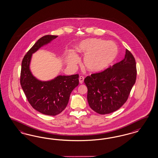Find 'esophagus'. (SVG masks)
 <instances>
[{
	"label": "esophagus",
	"instance_id": "34e87169",
	"mask_svg": "<svg viewBox=\"0 0 158 158\" xmlns=\"http://www.w3.org/2000/svg\"><path fill=\"white\" fill-rule=\"evenodd\" d=\"M79 83H83V81H84V77L83 76H81L79 78Z\"/></svg>",
	"mask_w": 158,
	"mask_h": 158
}]
</instances>
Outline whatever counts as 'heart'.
Wrapping results in <instances>:
<instances>
[{"mask_svg":"<svg viewBox=\"0 0 158 158\" xmlns=\"http://www.w3.org/2000/svg\"><path fill=\"white\" fill-rule=\"evenodd\" d=\"M77 52L85 56L83 64L86 69L92 72L105 70L115 61L118 54V48L115 43L101 39L84 40L77 48ZM79 59L74 53L69 55L68 64L74 67Z\"/></svg>","mask_w":158,"mask_h":158,"instance_id":"1","label":"heart"}]
</instances>
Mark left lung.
<instances>
[{"label":"left lung","mask_w":158,"mask_h":158,"mask_svg":"<svg viewBox=\"0 0 158 158\" xmlns=\"http://www.w3.org/2000/svg\"><path fill=\"white\" fill-rule=\"evenodd\" d=\"M136 77L135 58L126 49L123 60L85 79L90 107L101 115L119 110L127 100Z\"/></svg>","instance_id":"obj_1"}]
</instances>
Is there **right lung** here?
Listing matches in <instances>:
<instances>
[{
    "label": "right lung",
    "mask_w": 158,
    "mask_h": 158,
    "mask_svg": "<svg viewBox=\"0 0 158 158\" xmlns=\"http://www.w3.org/2000/svg\"><path fill=\"white\" fill-rule=\"evenodd\" d=\"M57 36L45 35L34 44L25 55L21 64L20 84L29 104L44 115L60 114L68 103L72 90L79 85V75H59L49 81H40L34 77L29 69L32 54Z\"/></svg>",
    "instance_id": "add662e5"
}]
</instances>
